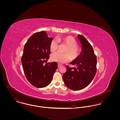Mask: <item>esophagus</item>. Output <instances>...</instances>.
Listing matches in <instances>:
<instances>
[{"mask_svg":"<svg viewBox=\"0 0 120 120\" xmlns=\"http://www.w3.org/2000/svg\"><path fill=\"white\" fill-rule=\"evenodd\" d=\"M61 66V65H60V64H58V66L59 68Z\"/></svg>","mask_w":120,"mask_h":120,"instance_id":"obj_1","label":"esophagus"}]
</instances>
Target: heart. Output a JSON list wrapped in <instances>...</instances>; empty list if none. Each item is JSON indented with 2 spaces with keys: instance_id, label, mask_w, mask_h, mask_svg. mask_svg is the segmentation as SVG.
<instances>
[{
  "instance_id": "b5f03b06",
  "label": "heart",
  "mask_w": 120,
  "mask_h": 120,
  "mask_svg": "<svg viewBox=\"0 0 120 120\" xmlns=\"http://www.w3.org/2000/svg\"><path fill=\"white\" fill-rule=\"evenodd\" d=\"M59 42L67 46L64 52L61 53L55 52L51 56V59L53 61L60 63H64L69 61L71 59L72 60L77 59L80 54V49L77 46V42L73 37L70 36L52 39L50 43V49L51 52L55 51L58 47Z\"/></svg>"
}]
</instances>
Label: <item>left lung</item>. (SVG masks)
Returning a JSON list of instances; mask_svg holds the SVG:
<instances>
[{"label":"left lung","mask_w":120,"mask_h":120,"mask_svg":"<svg viewBox=\"0 0 120 120\" xmlns=\"http://www.w3.org/2000/svg\"><path fill=\"white\" fill-rule=\"evenodd\" d=\"M78 37L81 44L82 51L79 57L70 63L76 67L71 68L67 66V71L63 75L66 86L74 90L86 88L97 72V56L91 45L84 36L78 34Z\"/></svg>","instance_id":"1"}]
</instances>
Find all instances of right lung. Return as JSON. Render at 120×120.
Instances as JSON below:
<instances>
[{
  "label": "right lung",
  "instance_id": "add662e5",
  "mask_svg": "<svg viewBox=\"0 0 120 120\" xmlns=\"http://www.w3.org/2000/svg\"><path fill=\"white\" fill-rule=\"evenodd\" d=\"M52 39L46 31L36 32L29 38L24 47L21 59L23 70L29 82L37 88L49 85L58 68L56 62L43 64L49 58Z\"/></svg>",
  "mask_w": 120,
  "mask_h": 120
}]
</instances>
